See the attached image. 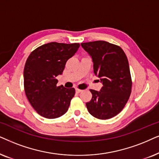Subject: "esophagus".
<instances>
[{
	"label": "esophagus",
	"mask_w": 159,
	"mask_h": 159,
	"mask_svg": "<svg viewBox=\"0 0 159 159\" xmlns=\"http://www.w3.org/2000/svg\"><path fill=\"white\" fill-rule=\"evenodd\" d=\"M75 91H76V92H77V93H80V92H82V90L79 89H75Z\"/></svg>",
	"instance_id": "esophagus-1"
}]
</instances>
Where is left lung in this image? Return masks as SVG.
<instances>
[{
	"label": "left lung",
	"instance_id": "left-lung-1",
	"mask_svg": "<svg viewBox=\"0 0 159 159\" xmlns=\"http://www.w3.org/2000/svg\"><path fill=\"white\" fill-rule=\"evenodd\" d=\"M92 57L93 68L100 78L99 92L90 89L92 98L86 103L91 115L98 119H109L122 111L132 92V81L125 53L120 46L104 41L81 43Z\"/></svg>",
	"mask_w": 159,
	"mask_h": 159
}]
</instances>
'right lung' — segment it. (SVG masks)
Listing matches in <instances>:
<instances>
[{
  "instance_id": "obj_1",
  "label": "right lung",
  "mask_w": 159,
  "mask_h": 159,
  "mask_svg": "<svg viewBox=\"0 0 159 159\" xmlns=\"http://www.w3.org/2000/svg\"><path fill=\"white\" fill-rule=\"evenodd\" d=\"M79 46L77 43L51 42L35 48L27 57L24 68L25 92L40 116L56 118L68 110L75 90L57 86L56 77L62 73L67 61Z\"/></svg>"
}]
</instances>
